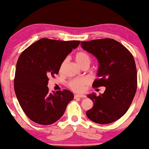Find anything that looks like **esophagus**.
<instances>
[{
	"instance_id": "obj_1",
	"label": "esophagus",
	"mask_w": 149,
	"mask_h": 149,
	"mask_svg": "<svg viewBox=\"0 0 149 149\" xmlns=\"http://www.w3.org/2000/svg\"><path fill=\"white\" fill-rule=\"evenodd\" d=\"M75 98H86L87 97L84 95H74Z\"/></svg>"
}]
</instances>
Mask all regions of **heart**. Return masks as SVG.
<instances>
[{"label":"heart","mask_w":149,"mask_h":149,"mask_svg":"<svg viewBox=\"0 0 149 149\" xmlns=\"http://www.w3.org/2000/svg\"><path fill=\"white\" fill-rule=\"evenodd\" d=\"M75 60L81 66H84L85 65H89L91 62V58L87 52L85 51H79L75 54ZM66 63V60H64L60 65V70H62ZM89 84L87 78L81 77L76 79H73L69 81L68 85L72 90L75 92H83L85 89L87 85Z\"/></svg>","instance_id":"b5f03b06"}]
</instances>
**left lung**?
<instances>
[{
	"instance_id": "8db88e82",
	"label": "left lung",
	"mask_w": 149,
	"mask_h": 149,
	"mask_svg": "<svg viewBox=\"0 0 149 149\" xmlns=\"http://www.w3.org/2000/svg\"><path fill=\"white\" fill-rule=\"evenodd\" d=\"M83 49L99 61L93 87H106L103 94L87 95L93 107L86 112L93 122L107 124L120 119L129 109L137 87V69L132 54L114 39L106 38L81 41Z\"/></svg>"
}]
</instances>
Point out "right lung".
Returning a JSON list of instances; mask_svg holds the SVG:
<instances>
[{"instance_id":"obj_1","label":"right lung","mask_w":149,"mask_h":149,"mask_svg":"<svg viewBox=\"0 0 149 149\" xmlns=\"http://www.w3.org/2000/svg\"><path fill=\"white\" fill-rule=\"evenodd\" d=\"M80 41H62L43 38L20 54L16 64L14 91L20 107L33 122L40 125L56 122L74 99L70 91L49 92L50 77L58 74L60 65Z\"/></svg>"}]
</instances>
